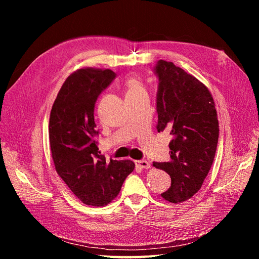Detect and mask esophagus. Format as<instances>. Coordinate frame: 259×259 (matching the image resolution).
I'll return each mask as SVG.
<instances>
[{"instance_id": "esophagus-1", "label": "esophagus", "mask_w": 259, "mask_h": 259, "mask_svg": "<svg viewBox=\"0 0 259 259\" xmlns=\"http://www.w3.org/2000/svg\"><path fill=\"white\" fill-rule=\"evenodd\" d=\"M136 165L139 167V168H149L150 167V163H149L147 160H138L136 161Z\"/></svg>"}]
</instances>
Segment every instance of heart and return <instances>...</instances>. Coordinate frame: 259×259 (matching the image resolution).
Returning a JSON list of instances; mask_svg holds the SVG:
<instances>
[{
    "mask_svg": "<svg viewBox=\"0 0 259 259\" xmlns=\"http://www.w3.org/2000/svg\"><path fill=\"white\" fill-rule=\"evenodd\" d=\"M127 89V95H131V94H135L138 92H144V88L142 83H140L137 79H134V77H131L125 83Z\"/></svg>",
    "mask_w": 259,
    "mask_h": 259,
    "instance_id": "obj_1",
    "label": "heart"
}]
</instances>
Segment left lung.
Wrapping results in <instances>:
<instances>
[{
    "label": "left lung",
    "instance_id": "1",
    "mask_svg": "<svg viewBox=\"0 0 259 259\" xmlns=\"http://www.w3.org/2000/svg\"><path fill=\"white\" fill-rule=\"evenodd\" d=\"M159 79L156 92L158 132L166 130L168 162L153 166L170 176V187L161 193L171 203L183 202L197 193L214 162L219 126L215 104L205 85L173 62L159 60L153 68Z\"/></svg>",
    "mask_w": 259,
    "mask_h": 259
}]
</instances>
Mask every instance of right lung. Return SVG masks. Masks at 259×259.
<instances>
[{"label": "right lung", "mask_w": 259, "mask_h": 259, "mask_svg": "<svg viewBox=\"0 0 259 259\" xmlns=\"http://www.w3.org/2000/svg\"><path fill=\"white\" fill-rule=\"evenodd\" d=\"M116 74L112 70L79 69L62 84L50 117V144L58 175L84 204L104 206L119 194L135 168L130 160L100 154L94 110L97 98Z\"/></svg>", "instance_id": "add662e5"}]
</instances>
